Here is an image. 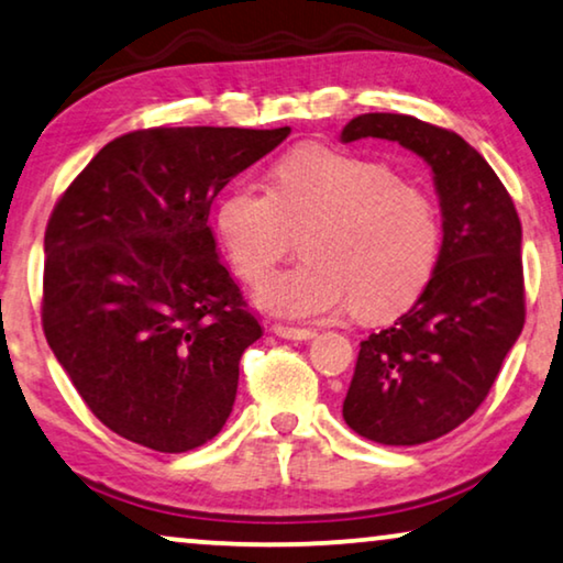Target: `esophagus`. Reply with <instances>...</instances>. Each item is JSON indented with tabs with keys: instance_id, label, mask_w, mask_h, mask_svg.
<instances>
[{
	"instance_id": "1",
	"label": "esophagus",
	"mask_w": 563,
	"mask_h": 563,
	"mask_svg": "<svg viewBox=\"0 0 563 563\" xmlns=\"http://www.w3.org/2000/svg\"><path fill=\"white\" fill-rule=\"evenodd\" d=\"M273 331L283 339H292V342H308V339L316 336L313 329H298V327H283V323H275Z\"/></svg>"
}]
</instances>
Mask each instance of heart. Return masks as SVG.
Here are the masks:
<instances>
[{
	"mask_svg": "<svg viewBox=\"0 0 563 563\" xmlns=\"http://www.w3.org/2000/svg\"><path fill=\"white\" fill-rule=\"evenodd\" d=\"M217 232L236 273L260 283L300 236L306 260L273 275L257 298L283 319H319L350 306L383 319L431 280L441 224L433 196L390 165L306 142L273 165V186L242 184L221 199Z\"/></svg>",
	"mask_w": 563,
	"mask_h": 563,
	"instance_id": "b5f03b06",
	"label": "heart"
}]
</instances>
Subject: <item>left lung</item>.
I'll return each mask as SVG.
<instances>
[{
  "label": "left lung",
  "instance_id": "left-lung-1",
  "mask_svg": "<svg viewBox=\"0 0 563 563\" xmlns=\"http://www.w3.org/2000/svg\"><path fill=\"white\" fill-rule=\"evenodd\" d=\"M413 150L437 186L443 242L421 298L360 344L342 416L360 437L416 446L454 431L487 398L526 323L522 229L510 194L456 132L408 114H360L342 142Z\"/></svg>",
  "mask_w": 563,
  "mask_h": 563
}]
</instances>
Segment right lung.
Wrapping results in <instances>:
<instances>
[{
	"label": "right lung",
	"mask_w": 563,
	"mask_h": 563,
	"mask_svg": "<svg viewBox=\"0 0 563 563\" xmlns=\"http://www.w3.org/2000/svg\"><path fill=\"white\" fill-rule=\"evenodd\" d=\"M290 134L153 126L78 173L47 219L43 331L91 413L140 446L180 454L217 437L240 360L263 336L219 263L217 194Z\"/></svg>",
	"instance_id": "obj_1"
}]
</instances>
